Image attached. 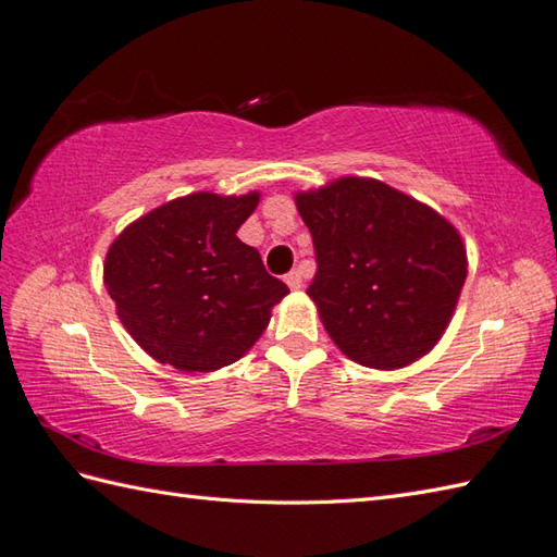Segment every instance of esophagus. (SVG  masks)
Returning <instances> with one entry per match:
<instances>
[{
    "label": "esophagus",
    "instance_id": "esophagus-1",
    "mask_svg": "<svg viewBox=\"0 0 557 557\" xmlns=\"http://www.w3.org/2000/svg\"><path fill=\"white\" fill-rule=\"evenodd\" d=\"M286 283L293 290H300L302 288V271L300 269H293L290 274H286Z\"/></svg>",
    "mask_w": 557,
    "mask_h": 557
}]
</instances>
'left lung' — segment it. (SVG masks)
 Here are the masks:
<instances>
[{
	"label": "left lung",
	"mask_w": 557,
	"mask_h": 557,
	"mask_svg": "<svg viewBox=\"0 0 557 557\" xmlns=\"http://www.w3.org/2000/svg\"><path fill=\"white\" fill-rule=\"evenodd\" d=\"M295 205L317 255L307 295L333 343L372 369H400L434 348L467 278V252L450 221L357 176L298 193Z\"/></svg>",
	"instance_id": "8db88e82"
}]
</instances>
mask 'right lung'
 <instances>
[{"mask_svg": "<svg viewBox=\"0 0 557 557\" xmlns=\"http://www.w3.org/2000/svg\"><path fill=\"white\" fill-rule=\"evenodd\" d=\"M259 193H193L133 221L111 243L104 286L121 324L157 362L214 372L252 348L290 293L236 233Z\"/></svg>", "mask_w": 557, "mask_h": 557, "instance_id": "1", "label": "right lung"}]
</instances>
